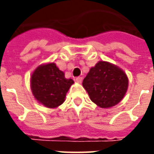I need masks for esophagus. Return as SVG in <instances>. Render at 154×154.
Instances as JSON below:
<instances>
[{"mask_svg":"<svg viewBox=\"0 0 154 154\" xmlns=\"http://www.w3.org/2000/svg\"><path fill=\"white\" fill-rule=\"evenodd\" d=\"M76 82H77V83H81L82 82V77H78L76 78Z\"/></svg>","mask_w":154,"mask_h":154,"instance_id":"1","label":"esophagus"}]
</instances>
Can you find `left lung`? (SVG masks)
I'll use <instances>...</instances> for the list:
<instances>
[{
	"label": "left lung",
	"mask_w": 154,
	"mask_h": 154,
	"mask_svg": "<svg viewBox=\"0 0 154 154\" xmlns=\"http://www.w3.org/2000/svg\"><path fill=\"white\" fill-rule=\"evenodd\" d=\"M82 86L92 102L100 108H110L124 98L129 87V78L118 66L99 61L84 78Z\"/></svg>",
	"instance_id": "obj_1"
}]
</instances>
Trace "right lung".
<instances>
[{"label": "right lung", "instance_id": "add662e5", "mask_svg": "<svg viewBox=\"0 0 154 154\" xmlns=\"http://www.w3.org/2000/svg\"><path fill=\"white\" fill-rule=\"evenodd\" d=\"M72 79L66 78L54 63L41 64L30 77V88L38 103L48 108H57L63 103Z\"/></svg>", "mask_w": 154, "mask_h": 154}]
</instances>
